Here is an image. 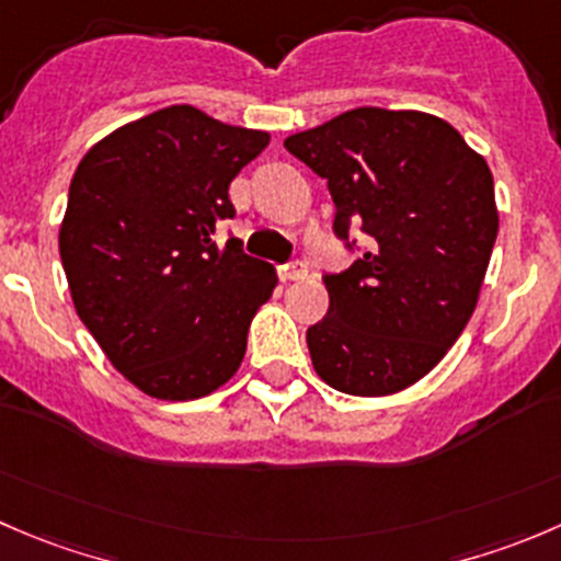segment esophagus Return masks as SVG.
I'll use <instances>...</instances> for the list:
<instances>
[{
	"instance_id": "1",
	"label": "esophagus",
	"mask_w": 561,
	"mask_h": 561,
	"mask_svg": "<svg viewBox=\"0 0 561 561\" xmlns=\"http://www.w3.org/2000/svg\"><path fill=\"white\" fill-rule=\"evenodd\" d=\"M304 276H307V268H304V263H290V265H282L279 268V279L282 282H301Z\"/></svg>"
}]
</instances>
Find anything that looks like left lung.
I'll return each instance as SVG.
<instances>
[{"label": "left lung", "instance_id": "8db88e82", "mask_svg": "<svg viewBox=\"0 0 561 561\" xmlns=\"http://www.w3.org/2000/svg\"><path fill=\"white\" fill-rule=\"evenodd\" d=\"M329 181L336 236L369 252L325 276L329 314L307 331L336 391L386 397L425 378L463 334L499 232L488 161L442 117L358 106L285 139Z\"/></svg>", "mask_w": 561, "mask_h": 561}]
</instances>
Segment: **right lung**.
<instances>
[{
  "mask_svg": "<svg viewBox=\"0 0 561 561\" xmlns=\"http://www.w3.org/2000/svg\"><path fill=\"white\" fill-rule=\"evenodd\" d=\"M268 142L178 103L119 125L76 167L59 225L70 298L142 394L199 400L241 367L249 323L279 279L210 236L236 214L232 178Z\"/></svg>",
  "mask_w": 561,
  "mask_h": 561,
  "instance_id": "1",
  "label": "right lung"
}]
</instances>
